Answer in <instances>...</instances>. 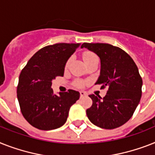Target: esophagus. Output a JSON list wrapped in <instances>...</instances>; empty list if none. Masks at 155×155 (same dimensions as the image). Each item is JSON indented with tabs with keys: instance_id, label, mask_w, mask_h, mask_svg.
Listing matches in <instances>:
<instances>
[{
	"instance_id": "1",
	"label": "esophagus",
	"mask_w": 155,
	"mask_h": 155,
	"mask_svg": "<svg viewBox=\"0 0 155 155\" xmlns=\"http://www.w3.org/2000/svg\"><path fill=\"white\" fill-rule=\"evenodd\" d=\"M80 98H83L84 96L87 95V93L85 92V91H80Z\"/></svg>"
}]
</instances>
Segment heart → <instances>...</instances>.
Here are the masks:
<instances>
[{
    "label": "heart",
    "instance_id": "heart-1",
    "mask_svg": "<svg viewBox=\"0 0 155 155\" xmlns=\"http://www.w3.org/2000/svg\"><path fill=\"white\" fill-rule=\"evenodd\" d=\"M82 56H83V60H84V61L85 62V64L88 63L91 60H94L95 58H98L97 56H96L94 52H92V51H84L83 54H82ZM71 58H69L68 60V61L66 62V64H65V68H68L70 64H71ZM84 85H85V82H84V80H76V81L75 82V86L77 87H83Z\"/></svg>",
    "mask_w": 155,
    "mask_h": 155
}]
</instances>
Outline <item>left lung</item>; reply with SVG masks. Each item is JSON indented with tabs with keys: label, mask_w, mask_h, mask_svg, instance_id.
<instances>
[{
	"label": "left lung",
	"mask_w": 155,
	"mask_h": 155,
	"mask_svg": "<svg viewBox=\"0 0 155 155\" xmlns=\"http://www.w3.org/2000/svg\"><path fill=\"white\" fill-rule=\"evenodd\" d=\"M81 48L94 51L100 58V75L95 84L107 87L102 99L89 95L92 105L87 115L93 124L104 129L119 127L129 120L142 96L143 80L131 57L119 47L104 43H84Z\"/></svg>",
	"instance_id": "left-lung-1"
}]
</instances>
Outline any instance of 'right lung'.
<instances>
[{"instance_id": "right-lung-1", "label": "right lung", "mask_w": 155, "mask_h": 155, "mask_svg": "<svg viewBox=\"0 0 155 155\" xmlns=\"http://www.w3.org/2000/svg\"><path fill=\"white\" fill-rule=\"evenodd\" d=\"M80 44L58 43L40 49L22 69L17 85V99L25 119L34 127L49 130L66 123L80 93L74 90L55 95L51 81L63 76L67 60Z\"/></svg>"}]
</instances>
